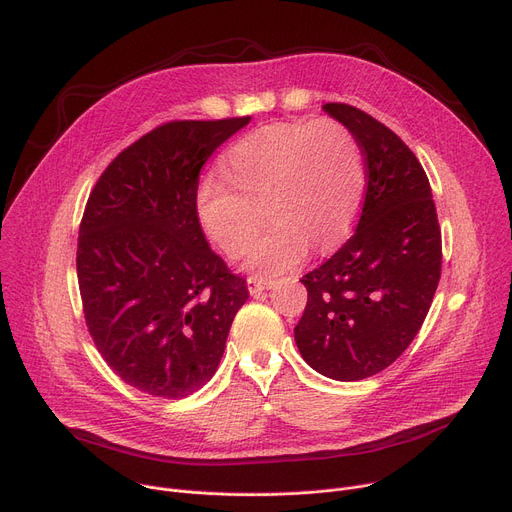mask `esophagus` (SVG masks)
Instances as JSON below:
<instances>
[{
  "mask_svg": "<svg viewBox=\"0 0 512 512\" xmlns=\"http://www.w3.org/2000/svg\"><path fill=\"white\" fill-rule=\"evenodd\" d=\"M247 286H249V292H251V294H261V292H265V290H269L271 286H274V282L267 280V278L251 276V278L247 280Z\"/></svg>",
  "mask_w": 512,
  "mask_h": 512,
  "instance_id": "34e87169",
  "label": "esophagus"
}]
</instances>
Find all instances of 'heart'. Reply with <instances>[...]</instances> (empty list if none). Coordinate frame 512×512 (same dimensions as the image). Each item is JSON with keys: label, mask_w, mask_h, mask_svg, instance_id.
<instances>
[{"label": "heart", "mask_w": 512, "mask_h": 512, "mask_svg": "<svg viewBox=\"0 0 512 512\" xmlns=\"http://www.w3.org/2000/svg\"><path fill=\"white\" fill-rule=\"evenodd\" d=\"M195 191V216L210 241L241 257L264 203L270 226L247 253L261 276L298 265L309 245L329 251L350 232L362 206L366 173L354 133L335 119L263 125L236 140Z\"/></svg>", "instance_id": "b5f03b06"}]
</instances>
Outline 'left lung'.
Here are the masks:
<instances>
[{
  "mask_svg": "<svg viewBox=\"0 0 512 512\" xmlns=\"http://www.w3.org/2000/svg\"><path fill=\"white\" fill-rule=\"evenodd\" d=\"M323 109L354 133L366 193L354 234L300 280L309 300L294 339L323 377L360 381L418 335L440 280V226L424 168L399 135L344 102Z\"/></svg>",
  "mask_w": 512,
  "mask_h": 512,
  "instance_id": "1",
  "label": "left lung"
}]
</instances>
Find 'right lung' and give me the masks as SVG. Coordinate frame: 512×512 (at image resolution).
<instances>
[{
    "mask_svg": "<svg viewBox=\"0 0 512 512\" xmlns=\"http://www.w3.org/2000/svg\"><path fill=\"white\" fill-rule=\"evenodd\" d=\"M249 121L158 125L90 191L76 253L86 327L113 372L152 397L181 399L214 377L249 298L195 216L201 166Z\"/></svg>",
    "mask_w": 512,
    "mask_h": 512,
    "instance_id": "right-lung-1",
    "label": "right lung"
}]
</instances>
